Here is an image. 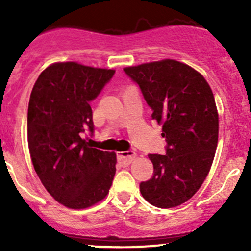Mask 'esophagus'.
I'll use <instances>...</instances> for the list:
<instances>
[{
  "label": "esophagus",
  "instance_id": "34e87169",
  "mask_svg": "<svg viewBox=\"0 0 251 251\" xmlns=\"http://www.w3.org/2000/svg\"><path fill=\"white\" fill-rule=\"evenodd\" d=\"M136 156V153L135 151H119L118 153V159L120 163L125 164V165H128V164H131V161L135 159Z\"/></svg>",
  "mask_w": 251,
  "mask_h": 251
}]
</instances>
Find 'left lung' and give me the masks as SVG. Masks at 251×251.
<instances>
[{"label":"left lung","instance_id":"8db88e82","mask_svg":"<svg viewBox=\"0 0 251 251\" xmlns=\"http://www.w3.org/2000/svg\"><path fill=\"white\" fill-rule=\"evenodd\" d=\"M163 123L165 155L149 154L154 173L141 182L148 203L161 209L186 203L201 188L214 160L219 115L209 83L197 70L165 59L124 69Z\"/></svg>","mask_w":251,"mask_h":251}]
</instances>
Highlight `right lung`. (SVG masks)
Here are the masks:
<instances>
[{"instance_id": "1", "label": "right lung", "mask_w": 251, "mask_h": 251, "mask_svg": "<svg viewBox=\"0 0 251 251\" xmlns=\"http://www.w3.org/2000/svg\"><path fill=\"white\" fill-rule=\"evenodd\" d=\"M115 70L55 63L40 74L27 108V143L32 165L48 193L70 209H85L105 198L115 175L114 151L91 148V102Z\"/></svg>"}]
</instances>
